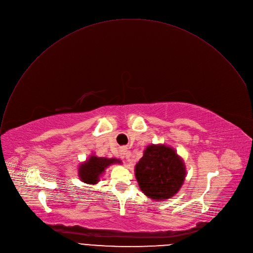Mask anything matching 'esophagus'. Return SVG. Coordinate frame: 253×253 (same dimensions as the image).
I'll return each instance as SVG.
<instances>
[{"mask_svg":"<svg viewBox=\"0 0 253 253\" xmlns=\"http://www.w3.org/2000/svg\"><path fill=\"white\" fill-rule=\"evenodd\" d=\"M124 155H125V156H126V157H128V156H129V151H126V150Z\"/></svg>","mask_w":253,"mask_h":253,"instance_id":"obj_1","label":"esophagus"}]
</instances>
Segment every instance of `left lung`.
I'll use <instances>...</instances> for the list:
<instances>
[{
  "instance_id": "1",
  "label": "left lung",
  "mask_w": 253,
  "mask_h": 253,
  "mask_svg": "<svg viewBox=\"0 0 253 253\" xmlns=\"http://www.w3.org/2000/svg\"><path fill=\"white\" fill-rule=\"evenodd\" d=\"M135 177L146 196L162 201L178 192L185 178V167L173 148L151 144L135 166Z\"/></svg>"
}]
</instances>
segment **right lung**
I'll return each mask as SVG.
<instances>
[{"mask_svg":"<svg viewBox=\"0 0 253 253\" xmlns=\"http://www.w3.org/2000/svg\"><path fill=\"white\" fill-rule=\"evenodd\" d=\"M113 164H121V161L117 159L97 158L95 156H91L85 163L80 166L79 176L83 182L88 184L97 183L99 176L109 166Z\"/></svg>","mask_w":253,"mask_h":253,"instance_id":"obj_1","label":"right lung"}]
</instances>
